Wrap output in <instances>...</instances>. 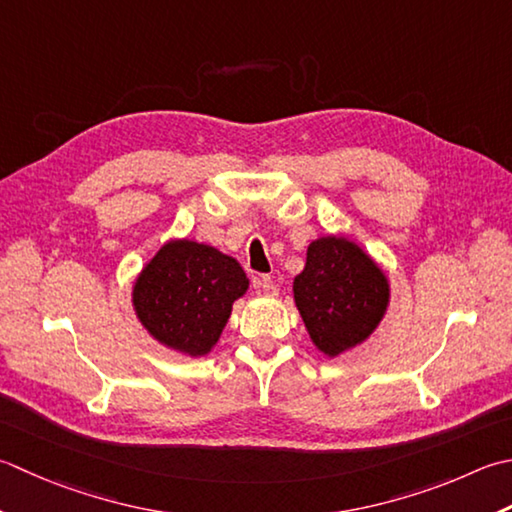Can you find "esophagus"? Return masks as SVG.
Here are the masks:
<instances>
[{
    "label": "esophagus",
    "mask_w": 512,
    "mask_h": 512,
    "mask_svg": "<svg viewBox=\"0 0 512 512\" xmlns=\"http://www.w3.org/2000/svg\"><path fill=\"white\" fill-rule=\"evenodd\" d=\"M253 286H255V288H259V293L266 295V297H275V295H277V286H275V282H273V279H270L268 275L255 277Z\"/></svg>",
    "instance_id": "1"
}]
</instances>
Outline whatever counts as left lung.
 I'll list each match as a JSON object with an SVG mask.
<instances>
[{
  "mask_svg": "<svg viewBox=\"0 0 512 512\" xmlns=\"http://www.w3.org/2000/svg\"><path fill=\"white\" fill-rule=\"evenodd\" d=\"M293 293L313 344L337 357L373 335L386 315L390 286L355 242L328 235L310 242Z\"/></svg>",
  "mask_w": 512,
  "mask_h": 512,
  "instance_id": "left-lung-1",
  "label": "left lung"
}]
</instances>
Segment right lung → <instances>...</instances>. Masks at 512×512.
<instances>
[{"label":"right lung","instance_id":"1","mask_svg":"<svg viewBox=\"0 0 512 512\" xmlns=\"http://www.w3.org/2000/svg\"><path fill=\"white\" fill-rule=\"evenodd\" d=\"M248 290L237 259L208 244L170 239L133 286L135 315L159 344L188 357L208 355Z\"/></svg>","mask_w":512,"mask_h":512}]
</instances>
